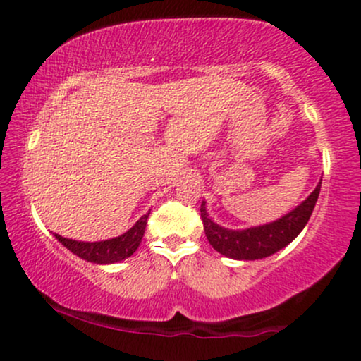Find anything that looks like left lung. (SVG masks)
<instances>
[{"mask_svg":"<svg viewBox=\"0 0 361 361\" xmlns=\"http://www.w3.org/2000/svg\"><path fill=\"white\" fill-rule=\"evenodd\" d=\"M319 192H321V181L300 205L290 210L283 217L270 224H263V226L247 227V229H227V227L219 226L207 214L205 202H202L200 214L207 239L215 251L233 259L255 261L275 255L302 233L316 207Z\"/></svg>","mask_w":361,"mask_h":361,"instance_id":"8db88e82","label":"left lung"}]
</instances>
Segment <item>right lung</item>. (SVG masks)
<instances>
[{"mask_svg": "<svg viewBox=\"0 0 361 361\" xmlns=\"http://www.w3.org/2000/svg\"><path fill=\"white\" fill-rule=\"evenodd\" d=\"M149 214L142 215L127 233L114 239H106V241L97 243H85V241H74V239L62 238L59 234H54L59 243L64 244L69 251L74 252L80 258L91 261L97 264H111L118 263V261L128 258L137 251L140 241L144 238V231H146Z\"/></svg>", "mask_w": 361, "mask_h": 361, "instance_id": "1", "label": "right lung"}]
</instances>
